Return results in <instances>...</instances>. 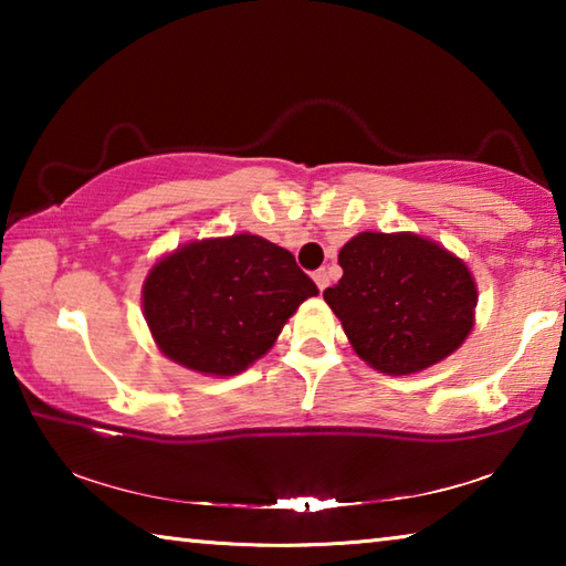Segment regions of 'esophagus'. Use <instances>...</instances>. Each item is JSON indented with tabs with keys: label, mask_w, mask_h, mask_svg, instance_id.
Wrapping results in <instances>:
<instances>
[{
	"label": "esophagus",
	"mask_w": 566,
	"mask_h": 566,
	"mask_svg": "<svg viewBox=\"0 0 566 566\" xmlns=\"http://www.w3.org/2000/svg\"><path fill=\"white\" fill-rule=\"evenodd\" d=\"M314 282H317L319 290H327V284H329L327 270H317V272H314Z\"/></svg>",
	"instance_id": "34e87169"
}]
</instances>
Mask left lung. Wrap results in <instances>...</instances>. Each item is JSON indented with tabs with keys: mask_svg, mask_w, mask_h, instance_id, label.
<instances>
[{
	"mask_svg": "<svg viewBox=\"0 0 566 566\" xmlns=\"http://www.w3.org/2000/svg\"><path fill=\"white\" fill-rule=\"evenodd\" d=\"M342 280L324 300L354 352L385 375H415L449 357L474 322L467 264L419 234L361 232L339 252Z\"/></svg>",
	"mask_w": 566,
	"mask_h": 566,
	"instance_id": "1",
	"label": "left lung"
}]
</instances>
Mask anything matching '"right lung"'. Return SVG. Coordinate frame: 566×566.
I'll list each match as a JSON object with an SVG mask.
<instances>
[{
  "instance_id": "add662e5",
  "label": "right lung",
  "mask_w": 566,
  "mask_h": 566,
  "mask_svg": "<svg viewBox=\"0 0 566 566\" xmlns=\"http://www.w3.org/2000/svg\"><path fill=\"white\" fill-rule=\"evenodd\" d=\"M317 284L256 234L202 239L151 266L142 292L159 349L202 375H237L272 347Z\"/></svg>"
}]
</instances>
